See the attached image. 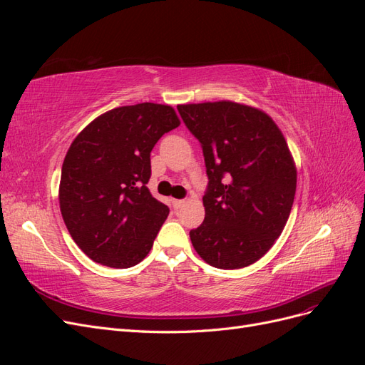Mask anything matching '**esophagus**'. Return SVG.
Here are the masks:
<instances>
[{"mask_svg":"<svg viewBox=\"0 0 365 365\" xmlns=\"http://www.w3.org/2000/svg\"><path fill=\"white\" fill-rule=\"evenodd\" d=\"M172 205H173L175 210H180L181 207L185 205V201H184V200H173V201H172Z\"/></svg>","mask_w":365,"mask_h":365,"instance_id":"obj_1","label":"esophagus"}]
</instances>
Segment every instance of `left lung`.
<instances>
[{
  "label": "left lung",
  "mask_w": 365,
  "mask_h": 365,
  "mask_svg": "<svg viewBox=\"0 0 365 365\" xmlns=\"http://www.w3.org/2000/svg\"><path fill=\"white\" fill-rule=\"evenodd\" d=\"M201 143L208 176L204 222L190 231L196 252L215 268L239 269L269 251L288 222L297 170L274 120L235 102L178 105Z\"/></svg>",
  "instance_id": "8db88e82"
}]
</instances>
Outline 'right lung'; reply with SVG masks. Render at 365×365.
Returning a JSON list of instances; mask_svg holds the SVG:
<instances>
[{"instance_id":"add662e5","label":"right lung","mask_w":365,"mask_h":365,"mask_svg":"<svg viewBox=\"0 0 365 365\" xmlns=\"http://www.w3.org/2000/svg\"><path fill=\"white\" fill-rule=\"evenodd\" d=\"M180 118L169 105L111 109L74 138L59 185L63 222L91 260L130 268L145 259L169 215L152 196L150 152Z\"/></svg>"}]
</instances>
